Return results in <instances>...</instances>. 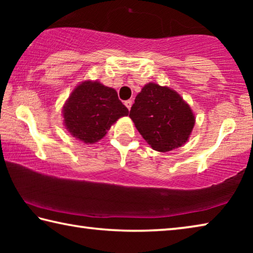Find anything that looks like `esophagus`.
Masks as SVG:
<instances>
[{
  "label": "esophagus",
  "instance_id": "esophagus-1",
  "mask_svg": "<svg viewBox=\"0 0 253 253\" xmlns=\"http://www.w3.org/2000/svg\"><path fill=\"white\" fill-rule=\"evenodd\" d=\"M131 105H132V101L129 99V100H126L125 101V106L128 108V110H129L131 108Z\"/></svg>",
  "mask_w": 253,
  "mask_h": 253
}]
</instances>
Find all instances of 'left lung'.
I'll list each match as a JSON object with an SVG mask.
<instances>
[{"instance_id":"obj_1","label":"left lung","mask_w":253,"mask_h":253,"mask_svg":"<svg viewBox=\"0 0 253 253\" xmlns=\"http://www.w3.org/2000/svg\"><path fill=\"white\" fill-rule=\"evenodd\" d=\"M129 117L143 138L157 152H169L187 142L195 117L178 93L157 84H145L136 96Z\"/></svg>"}]
</instances>
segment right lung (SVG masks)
Masks as SVG:
<instances>
[{"instance_id": "obj_1", "label": "right lung", "mask_w": 253, "mask_h": 253, "mask_svg": "<svg viewBox=\"0 0 253 253\" xmlns=\"http://www.w3.org/2000/svg\"><path fill=\"white\" fill-rule=\"evenodd\" d=\"M128 113L115 89L91 80L77 85L62 110L66 129L85 144L100 140L111 125Z\"/></svg>"}]
</instances>
